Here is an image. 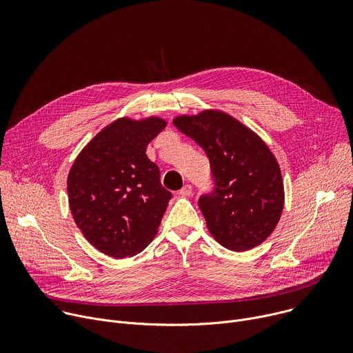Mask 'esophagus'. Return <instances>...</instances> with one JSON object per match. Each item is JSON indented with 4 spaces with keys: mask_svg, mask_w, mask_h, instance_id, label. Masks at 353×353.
<instances>
[{
    "mask_svg": "<svg viewBox=\"0 0 353 353\" xmlns=\"http://www.w3.org/2000/svg\"><path fill=\"white\" fill-rule=\"evenodd\" d=\"M192 194V187L190 184H185L180 191H179V195L180 196H190Z\"/></svg>",
    "mask_w": 353,
    "mask_h": 353,
    "instance_id": "1",
    "label": "esophagus"
}]
</instances>
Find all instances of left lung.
<instances>
[{"label": "left lung", "instance_id": "1", "mask_svg": "<svg viewBox=\"0 0 353 353\" xmlns=\"http://www.w3.org/2000/svg\"><path fill=\"white\" fill-rule=\"evenodd\" d=\"M173 124L210 159L215 190L198 201L210 233L232 251L260 245L276 228L285 203L281 169L267 143L221 110L179 116Z\"/></svg>", "mask_w": 353, "mask_h": 353}]
</instances>
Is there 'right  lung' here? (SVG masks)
Returning <instances> with one entry per match:
<instances>
[{
  "mask_svg": "<svg viewBox=\"0 0 353 353\" xmlns=\"http://www.w3.org/2000/svg\"><path fill=\"white\" fill-rule=\"evenodd\" d=\"M161 117L117 119L77 157L67 190L72 218L85 239L114 259L132 257L154 240L172 192L146 146L165 127Z\"/></svg>",
  "mask_w": 353,
  "mask_h": 353,
  "instance_id": "add662e5",
  "label": "right lung"
}]
</instances>
